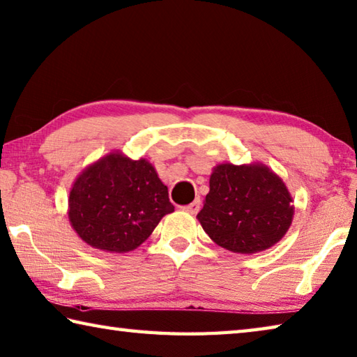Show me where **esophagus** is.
Masks as SVG:
<instances>
[{
	"instance_id": "obj_1",
	"label": "esophagus",
	"mask_w": 357,
	"mask_h": 357,
	"mask_svg": "<svg viewBox=\"0 0 357 357\" xmlns=\"http://www.w3.org/2000/svg\"><path fill=\"white\" fill-rule=\"evenodd\" d=\"M199 207H201V201H199V199H197V201H193V202H192V204H188V206H185V207H184V211H185L187 213L197 215V213L199 212Z\"/></svg>"
}]
</instances>
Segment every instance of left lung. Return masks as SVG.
<instances>
[{
    "label": "left lung",
    "mask_w": 357,
    "mask_h": 357,
    "mask_svg": "<svg viewBox=\"0 0 357 357\" xmlns=\"http://www.w3.org/2000/svg\"><path fill=\"white\" fill-rule=\"evenodd\" d=\"M197 215L204 232L230 252L255 254L280 241L292 222V197L264 164H220Z\"/></svg>",
    "instance_id": "1"
}]
</instances>
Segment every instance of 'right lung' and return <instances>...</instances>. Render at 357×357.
Instances as JSON below:
<instances>
[{
	"mask_svg": "<svg viewBox=\"0 0 357 357\" xmlns=\"http://www.w3.org/2000/svg\"><path fill=\"white\" fill-rule=\"evenodd\" d=\"M68 216L77 235L105 252L135 250L162 216L174 211L169 190L149 160L113 151L74 181Z\"/></svg>",
	"mask_w": 357,
	"mask_h": 357,
	"instance_id": "add662e5",
	"label": "right lung"
}]
</instances>
